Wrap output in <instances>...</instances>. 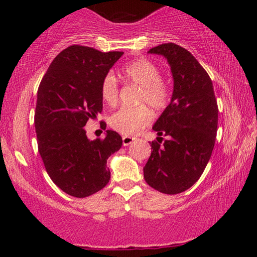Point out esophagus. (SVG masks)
<instances>
[{"mask_svg":"<svg viewBox=\"0 0 257 257\" xmlns=\"http://www.w3.org/2000/svg\"><path fill=\"white\" fill-rule=\"evenodd\" d=\"M136 138L135 137H128V136H124L122 137V145L124 146H128L130 144H132L135 142Z\"/></svg>","mask_w":257,"mask_h":257,"instance_id":"obj_1","label":"esophagus"}]
</instances>
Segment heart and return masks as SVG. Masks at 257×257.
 Returning a JSON list of instances; mask_svg holds the SVG:
<instances>
[{"instance_id":"1","label":"heart","mask_w":257,"mask_h":257,"mask_svg":"<svg viewBox=\"0 0 257 257\" xmlns=\"http://www.w3.org/2000/svg\"><path fill=\"white\" fill-rule=\"evenodd\" d=\"M121 75L130 83L140 86L138 106L120 107L108 118L111 127L125 136H132L150 125L153 114L145 104L154 110H163L170 103L171 90L168 84L160 78V70L149 59H137L121 70ZM118 83L112 73L104 76L100 83V96L108 105L118 100Z\"/></svg>"}]
</instances>
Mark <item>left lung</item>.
Masks as SVG:
<instances>
[{
    "instance_id": "1",
    "label": "left lung",
    "mask_w": 257,
    "mask_h": 257,
    "mask_svg": "<svg viewBox=\"0 0 257 257\" xmlns=\"http://www.w3.org/2000/svg\"><path fill=\"white\" fill-rule=\"evenodd\" d=\"M171 66L174 85L171 103L153 125L158 142L144 179L165 194H178L192 187L208 164L217 131V103L213 83L194 56L180 45L165 43L150 49ZM161 135L168 139L161 145Z\"/></svg>"
}]
</instances>
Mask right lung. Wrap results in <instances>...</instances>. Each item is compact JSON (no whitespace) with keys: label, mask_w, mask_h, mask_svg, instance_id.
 Wrapping results in <instances>:
<instances>
[{"label":"right lung","mask_w":257,"mask_h":257,"mask_svg":"<svg viewBox=\"0 0 257 257\" xmlns=\"http://www.w3.org/2000/svg\"><path fill=\"white\" fill-rule=\"evenodd\" d=\"M122 54L71 45L56 56L38 86V152L54 184L75 198H86L107 185L106 161L122 145L121 137L111 130L96 140L84 130L103 110L100 83Z\"/></svg>","instance_id":"obj_1"}]
</instances>
